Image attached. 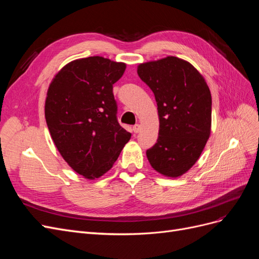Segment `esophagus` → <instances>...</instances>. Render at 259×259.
Segmentation results:
<instances>
[{"instance_id": "1", "label": "esophagus", "mask_w": 259, "mask_h": 259, "mask_svg": "<svg viewBox=\"0 0 259 259\" xmlns=\"http://www.w3.org/2000/svg\"><path fill=\"white\" fill-rule=\"evenodd\" d=\"M140 130H142V126H140L139 124H136V125H134V126H133V131H134V133H139L140 132Z\"/></svg>"}]
</instances>
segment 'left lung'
<instances>
[{"instance_id":"1","label":"left lung","mask_w":259,"mask_h":259,"mask_svg":"<svg viewBox=\"0 0 259 259\" xmlns=\"http://www.w3.org/2000/svg\"><path fill=\"white\" fill-rule=\"evenodd\" d=\"M137 73L154 94L160 121L158 140L146 152L148 161L163 176H182L209 138L210 91L190 62L175 56L140 64Z\"/></svg>"}]
</instances>
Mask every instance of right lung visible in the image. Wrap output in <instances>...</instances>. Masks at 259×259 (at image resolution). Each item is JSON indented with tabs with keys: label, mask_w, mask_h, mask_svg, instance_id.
<instances>
[{
	"label": "right lung",
	"mask_w": 259,
	"mask_h": 259,
	"mask_svg": "<svg viewBox=\"0 0 259 259\" xmlns=\"http://www.w3.org/2000/svg\"><path fill=\"white\" fill-rule=\"evenodd\" d=\"M126 65L100 56L75 59L52 80L45 119L53 142L77 174L96 179L110 169L131 139L116 119L113 84Z\"/></svg>",
	"instance_id": "right-lung-1"
}]
</instances>
